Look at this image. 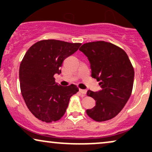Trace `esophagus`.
<instances>
[{
	"mask_svg": "<svg viewBox=\"0 0 152 152\" xmlns=\"http://www.w3.org/2000/svg\"><path fill=\"white\" fill-rule=\"evenodd\" d=\"M79 91H80V93H81L82 94H83V95H85V94H86L87 91L84 90V89H79Z\"/></svg>",
	"mask_w": 152,
	"mask_h": 152,
	"instance_id": "obj_1",
	"label": "esophagus"
}]
</instances>
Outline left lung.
<instances>
[{"instance_id": "1", "label": "left lung", "mask_w": 152, "mask_h": 152, "mask_svg": "<svg viewBox=\"0 0 152 152\" xmlns=\"http://www.w3.org/2000/svg\"><path fill=\"white\" fill-rule=\"evenodd\" d=\"M86 56L91 76L99 81L102 90H88L87 95L96 106L86 114L96 121L114 118L128 102L132 92L134 70L126 52L116 45L104 41L83 44L79 48Z\"/></svg>"}]
</instances>
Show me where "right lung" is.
<instances>
[{
	"mask_svg": "<svg viewBox=\"0 0 152 152\" xmlns=\"http://www.w3.org/2000/svg\"><path fill=\"white\" fill-rule=\"evenodd\" d=\"M81 43L42 40L27 50L19 69L20 87L29 111L42 121H56L65 114L71 96L78 91L76 85L62 86L53 76L60 74L65 58Z\"/></svg>",
	"mask_w": 152,
	"mask_h": 152,
	"instance_id": "right-lung-1",
	"label": "right lung"
}]
</instances>
